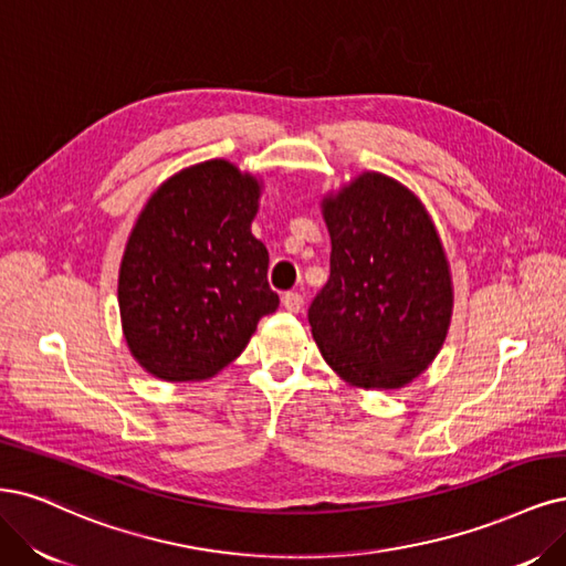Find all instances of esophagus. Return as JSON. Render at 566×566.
<instances>
[{
  "instance_id": "obj_1",
  "label": "esophagus",
  "mask_w": 566,
  "mask_h": 566,
  "mask_svg": "<svg viewBox=\"0 0 566 566\" xmlns=\"http://www.w3.org/2000/svg\"><path fill=\"white\" fill-rule=\"evenodd\" d=\"M302 304H304V295H302V292H297V290H290V292H285V295H283V306L287 311H292V314H297V311L302 308Z\"/></svg>"
}]
</instances>
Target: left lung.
<instances>
[{
    "mask_svg": "<svg viewBox=\"0 0 566 566\" xmlns=\"http://www.w3.org/2000/svg\"><path fill=\"white\" fill-rule=\"evenodd\" d=\"M329 279L308 306L327 365L363 388H400L440 350L452 281L436 227L400 182L365 172L323 201Z\"/></svg>",
    "mask_w": 566,
    "mask_h": 566,
    "instance_id": "1",
    "label": "left lung"
}]
</instances>
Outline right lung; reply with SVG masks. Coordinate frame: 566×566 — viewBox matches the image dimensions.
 I'll return each instance as SVG.
<instances>
[{
	"label": "right lung",
	"mask_w": 566,
	"mask_h": 566,
	"mask_svg": "<svg viewBox=\"0 0 566 566\" xmlns=\"http://www.w3.org/2000/svg\"><path fill=\"white\" fill-rule=\"evenodd\" d=\"M260 185L216 159L159 187L128 239L119 308L130 354L166 381L218 375L279 308L252 237Z\"/></svg>",
	"instance_id": "obj_1"
}]
</instances>
